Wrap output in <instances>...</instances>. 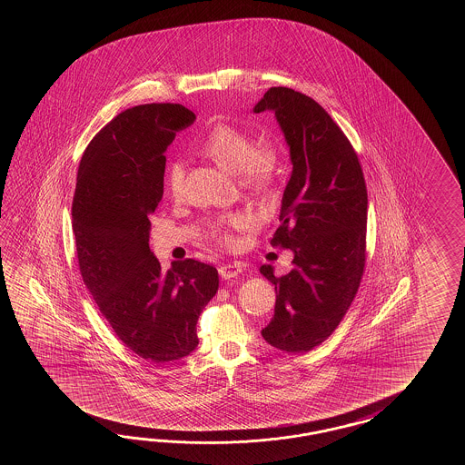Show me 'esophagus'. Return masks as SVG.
Wrapping results in <instances>:
<instances>
[{"label": "esophagus", "mask_w": 465, "mask_h": 465, "mask_svg": "<svg viewBox=\"0 0 465 465\" xmlns=\"http://www.w3.org/2000/svg\"><path fill=\"white\" fill-rule=\"evenodd\" d=\"M239 272H241V269L236 264H221L219 266V276L226 279V281L239 276Z\"/></svg>", "instance_id": "esophagus-1"}]
</instances>
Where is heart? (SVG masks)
Returning a JSON list of instances; mask_svg holds the SVG:
<instances>
[{"label": "heart", "instance_id": "1", "mask_svg": "<svg viewBox=\"0 0 465 465\" xmlns=\"http://www.w3.org/2000/svg\"><path fill=\"white\" fill-rule=\"evenodd\" d=\"M199 153L213 159L218 166L251 188H267L274 183L281 171L279 149L271 143L256 144V139L232 124L219 123L209 129L208 134L198 143ZM164 189L169 196L178 198L183 189V168L179 163H171L164 173ZM256 226V216L249 211H236L219 218L211 236L223 244H232V231H249Z\"/></svg>", "mask_w": 465, "mask_h": 465}]
</instances>
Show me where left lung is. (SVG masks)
<instances>
[{"mask_svg": "<svg viewBox=\"0 0 465 465\" xmlns=\"http://www.w3.org/2000/svg\"><path fill=\"white\" fill-rule=\"evenodd\" d=\"M274 111L286 136L292 174L281 226L271 246L292 249V269L261 274L276 286L267 342L284 352L322 344L346 316L366 267L367 188L364 173L342 129L314 99L291 88H271L254 113Z\"/></svg>", "mask_w": 465, "mask_h": 465, "instance_id": "left-lung-1", "label": "left lung"}]
</instances>
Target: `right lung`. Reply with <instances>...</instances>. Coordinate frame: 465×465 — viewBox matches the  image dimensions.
Segmentation results:
<instances>
[{"mask_svg":"<svg viewBox=\"0 0 465 465\" xmlns=\"http://www.w3.org/2000/svg\"><path fill=\"white\" fill-rule=\"evenodd\" d=\"M194 119L174 103L119 113L84 149L71 208L89 294L119 341L154 364L196 349L199 314L218 292L216 267L184 259L163 272L149 249V218L164 188V153Z\"/></svg>","mask_w":465,"mask_h":465,"instance_id":"add662e5","label":"right lung"}]
</instances>
